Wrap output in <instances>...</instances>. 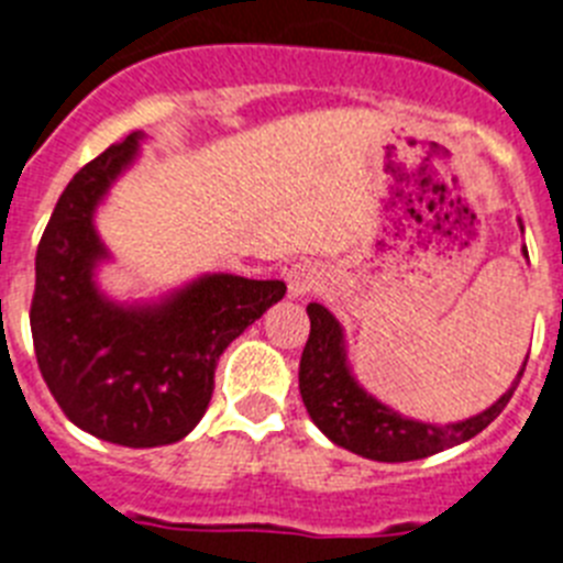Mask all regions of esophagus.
I'll use <instances>...</instances> for the list:
<instances>
[{
	"mask_svg": "<svg viewBox=\"0 0 563 563\" xmlns=\"http://www.w3.org/2000/svg\"><path fill=\"white\" fill-rule=\"evenodd\" d=\"M323 283V272H320L318 263H295V266L286 272V286H289L291 297H306L318 289Z\"/></svg>",
	"mask_w": 563,
	"mask_h": 563,
	"instance_id": "34e87169",
	"label": "esophagus"
}]
</instances>
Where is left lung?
<instances>
[{
  "mask_svg": "<svg viewBox=\"0 0 563 563\" xmlns=\"http://www.w3.org/2000/svg\"><path fill=\"white\" fill-rule=\"evenodd\" d=\"M306 311L311 320L309 340L300 357V398L306 412L329 441L369 461H384V464L420 461L475 438L504 412L527 366L523 361L509 389L484 412L455 423H423L395 412L391 406L380 404L357 384L349 366L346 334L332 311L320 303H309Z\"/></svg>",
  "mask_w": 563,
  "mask_h": 563,
  "instance_id": "obj_1",
  "label": "left lung"
}]
</instances>
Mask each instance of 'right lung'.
I'll use <instances>...</instances> for the list:
<instances>
[{"mask_svg": "<svg viewBox=\"0 0 563 563\" xmlns=\"http://www.w3.org/2000/svg\"><path fill=\"white\" fill-rule=\"evenodd\" d=\"M143 131L79 168L36 249L33 352L70 423L131 450L186 438L209 409L220 354L283 300V280L202 274L148 300L120 303L99 289L111 260L93 214L140 157Z\"/></svg>", "mask_w": 563, "mask_h": 563, "instance_id": "obj_1", "label": "right lung"}]
</instances>
